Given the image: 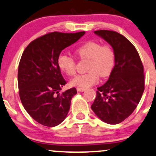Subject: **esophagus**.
I'll list each match as a JSON object with an SVG mask.
<instances>
[{"mask_svg":"<svg viewBox=\"0 0 156 156\" xmlns=\"http://www.w3.org/2000/svg\"><path fill=\"white\" fill-rule=\"evenodd\" d=\"M76 89H77V91H85V89H83V88L78 87Z\"/></svg>","mask_w":156,"mask_h":156,"instance_id":"obj_1","label":"esophagus"}]
</instances>
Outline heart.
Listing matches in <instances>:
<instances>
[{
	"label": "heart",
	"mask_w": 156,
	"mask_h": 156,
	"mask_svg": "<svg viewBox=\"0 0 156 156\" xmlns=\"http://www.w3.org/2000/svg\"><path fill=\"white\" fill-rule=\"evenodd\" d=\"M76 52L80 59H89L86 68L89 72L73 78L70 81L72 86L89 87L98 82L99 76L102 78L109 76L115 65V51L108 44L89 41L77 48ZM57 64L60 70L67 76L76 74V62L70 56L61 54L58 57Z\"/></svg>",
	"instance_id": "1"
}]
</instances>
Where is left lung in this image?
Returning <instances> with one entry per match:
<instances>
[{"mask_svg": "<svg viewBox=\"0 0 156 156\" xmlns=\"http://www.w3.org/2000/svg\"><path fill=\"white\" fill-rule=\"evenodd\" d=\"M112 46L115 66L104 85L97 88L91 108L109 124H118L134 112L144 90V67L136 48L126 37L115 31H94Z\"/></svg>", "mask_w": 156, "mask_h": 156, "instance_id": "left-lung-1", "label": "left lung"}]
</instances>
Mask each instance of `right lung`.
Instances as JSON below:
<instances>
[{"label": "right lung", "instance_id": "1", "mask_svg": "<svg viewBox=\"0 0 156 156\" xmlns=\"http://www.w3.org/2000/svg\"><path fill=\"white\" fill-rule=\"evenodd\" d=\"M85 32H51L37 37L24 49L18 68L19 94L22 105L35 121L48 127L61 123L68 113L75 87L59 94L67 83L57 64L64 48Z\"/></svg>", "mask_w": 156, "mask_h": 156}]
</instances>
